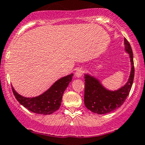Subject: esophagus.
I'll list each match as a JSON object with an SVG mask.
<instances>
[{"label":"esophagus","mask_w":145,"mask_h":145,"mask_svg":"<svg viewBox=\"0 0 145 145\" xmlns=\"http://www.w3.org/2000/svg\"><path fill=\"white\" fill-rule=\"evenodd\" d=\"M84 71L83 69H82V68H79V69H76V71L75 76L77 78L81 77V76H82V74H84Z\"/></svg>","instance_id":"esophagus-1"}]
</instances>
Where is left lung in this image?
<instances>
[{
    "label": "left lung",
    "instance_id": "8db88e82",
    "mask_svg": "<svg viewBox=\"0 0 145 145\" xmlns=\"http://www.w3.org/2000/svg\"><path fill=\"white\" fill-rule=\"evenodd\" d=\"M125 50L129 54L131 69L129 80L123 87L115 91L108 90L94 76L84 75V105L86 108L97 114L110 113L123 105L129 94L134 76V66L133 53L131 45L124 38Z\"/></svg>",
    "mask_w": 145,
    "mask_h": 145
}]
</instances>
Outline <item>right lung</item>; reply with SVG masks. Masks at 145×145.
<instances>
[{
	"label": "right lung",
	"mask_w": 145,
	"mask_h": 145,
	"mask_svg": "<svg viewBox=\"0 0 145 145\" xmlns=\"http://www.w3.org/2000/svg\"><path fill=\"white\" fill-rule=\"evenodd\" d=\"M73 74L61 78L46 92L35 97H24L14 90L13 93L19 103L29 110L37 114L49 115L58 110L61 106L63 92L72 80Z\"/></svg>",
	"instance_id": "right-lung-1"
}]
</instances>
